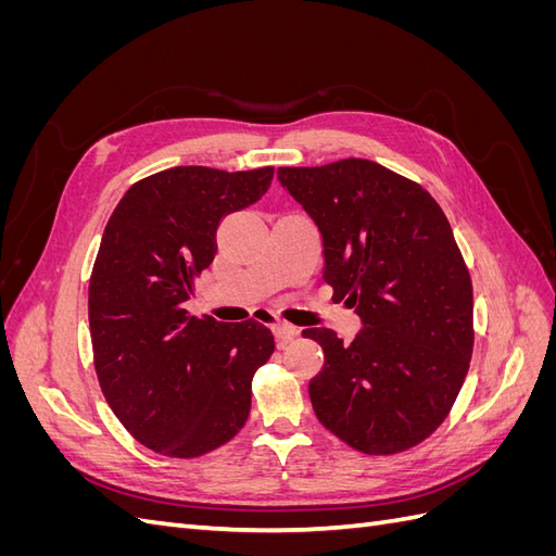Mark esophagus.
Returning a JSON list of instances; mask_svg holds the SVG:
<instances>
[{
  "instance_id": "1",
  "label": "esophagus",
  "mask_w": 556,
  "mask_h": 556,
  "mask_svg": "<svg viewBox=\"0 0 556 556\" xmlns=\"http://www.w3.org/2000/svg\"><path fill=\"white\" fill-rule=\"evenodd\" d=\"M274 333H276V343H278L280 348H285L290 341L296 339V336H299V327H294V325H290V323H285V319H278V323L274 325Z\"/></svg>"
}]
</instances>
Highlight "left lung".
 Returning <instances> with one entry per match:
<instances>
[{
	"instance_id": "obj_1",
	"label": "left lung",
	"mask_w": 556,
	"mask_h": 556,
	"mask_svg": "<svg viewBox=\"0 0 556 556\" xmlns=\"http://www.w3.org/2000/svg\"><path fill=\"white\" fill-rule=\"evenodd\" d=\"M278 182L323 239V278L362 319L325 350L308 394L319 422L366 454L408 450L447 417L473 352V288L445 213L371 160L280 166Z\"/></svg>"
}]
</instances>
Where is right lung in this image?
<instances>
[{
	"label": "right lung",
	"mask_w": 556,
	"mask_h": 556,
	"mask_svg": "<svg viewBox=\"0 0 556 556\" xmlns=\"http://www.w3.org/2000/svg\"><path fill=\"white\" fill-rule=\"evenodd\" d=\"M271 178V166H174L134 182L109 217L88 299L97 378L125 429L166 457L231 441L250 415L252 376L276 348L257 319L185 311L225 215L255 204Z\"/></svg>",
	"instance_id": "right-lung-1"
}]
</instances>
